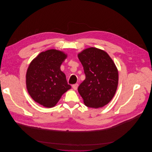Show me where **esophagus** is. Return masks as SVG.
I'll use <instances>...</instances> for the list:
<instances>
[{
	"label": "esophagus",
	"instance_id": "34e87169",
	"mask_svg": "<svg viewBox=\"0 0 152 152\" xmlns=\"http://www.w3.org/2000/svg\"><path fill=\"white\" fill-rule=\"evenodd\" d=\"M78 84H74L72 86V88L74 89V90H77V88H78Z\"/></svg>",
	"mask_w": 152,
	"mask_h": 152
}]
</instances>
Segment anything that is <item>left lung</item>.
<instances>
[{
    "mask_svg": "<svg viewBox=\"0 0 152 152\" xmlns=\"http://www.w3.org/2000/svg\"><path fill=\"white\" fill-rule=\"evenodd\" d=\"M86 79L78 91L88 107L99 108L113 98L118 85V71L113 60L104 51L91 47L78 55Z\"/></svg>",
    "mask_w": 152,
    "mask_h": 152,
    "instance_id": "8db88e82",
    "label": "left lung"
}]
</instances>
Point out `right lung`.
Instances as JSON below:
<instances>
[{
	"mask_svg": "<svg viewBox=\"0 0 152 152\" xmlns=\"http://www.w3.org/2000/svg\"><path fill=\"white\" fill-rule=\"evenodd\" d=\"M66 57L64 53L52 49L41 53L30 63L26 73V86L35 102L53 107L71 88L65 74L60 69Z\"/></svg>",
	"mask_w": 152,
	"mask_h": 152,
	"instance_id": "right-lung-1",
	"label": "right lung"
}]
</instances>
